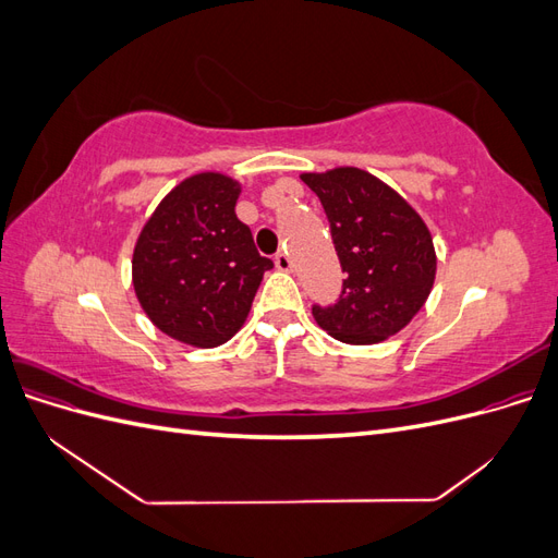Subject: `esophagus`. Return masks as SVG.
<instances>
[{"mask_svg":"<svg viewBox=\"0 0 558 558\" xmlns=\"http://www.w3.org/2000/svg\"><path fill=\"white\" fill-rule=\"evenodd\" d=\"M275 265H277V269H281V272H291V269H293V260H291V256L286 251L277 253Z\"/></svg>","mask_w":558,"mask_h":558,"instance_id":"obj_1","label":"esophagus"}]
</instances>
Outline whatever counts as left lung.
<instances>
[{
    "label": "left lung",
    "instance_id": "1",
    "mask_svg": "<svg viewBox=\"0 0 558 558\" xmlns=\"http://www.w3.org/2000/svg\"><path fill=\"white\" fill-rule=\"evenodd\" d=\"M330 221L335 251L347 272L337 305L314 307L316 324L353 347L398 335L433 291V234L396 189L361 167L302 172Z\"/></svg>",
    "mask_w": 558,
    "mask_h": 558
}]
</instances>
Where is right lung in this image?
I'll return each instance as SVG.
<instances>
[{"mask_svg": "<svg viewBox=\"0 0 558 558\" xmlns=\"http://www.w3.org/2000/svg\"><path fill=\"white\" fill-rule=\"evenodd\" d=\"M240 195L242 183L223 172L185 177L134 242V295L150 324L181 344L214 349L238 335L272 267L234 214Z\"/></svg>", "mask_w": 558, "mask_h": 558, "instance_id": "1", "label": "right lung"}]
</instances>
